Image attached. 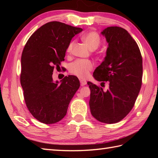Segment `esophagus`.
<instances>
[{
	"mask_svg": "<svg viewBox=\"0 0 158 158\" xmlns=\"http://www.w3.org/2000/svg\"><path fill=\"white\" fill-rule=\"evenodd\" d=\"M80 83H81V85H85V84H87L86 81H85V80H84V79H80Z\"/></svg>",
	"mask_w": 158,
	"mask_h": 158,
	"instance_id": "34e87169",
	"label": "esophagus"
}]
</instances>
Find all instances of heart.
I'll list each match as a JSON object with an SVG mask.
<instances>
[{
  "instance_id": "1",
  "label": "heart",
  "mask_w": 158,
  "mask_h": 158,
  "mask_svg": "<svg viewBox=\"0 0 158 158\" xmlns=\"http://www.w3.org/2000/svg\"><path fill=\"white\" fill-rule=\"evenodd\" d=\"M82 40L86 44V46L90 50H95L98 49L100 45L101 39L99 35L95 32H89L84 34L81 37ZM74 46V41L69 42L67 47V52L70 53ZM93 68V64L91 61L88 60H77L74 61L69 67V72L74 75L84 79L89 76L90 71Z\"/></svg>"
}]
</instances>
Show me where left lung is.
<instances>
[{
    "mask_svg": "<svg viewBox=\"0 0 158 158\" xmlns=\"http://www.w3.org/2000/svg\"><path fill=\"white\" fill-rule=\"evenodd\" d=\"M108 43L106 56L95 69L93 77L108 81L109 89L88 81L89 106L98 121L111 124L121 121L132 110L142 84V57L137 42L125 29L111 26L101 32Z\"/></svg>",
    "mask_w": 158,
    "mask_h": 158,
    "instance_id": "8db88e82",
    "label": "left lung"
}]
</instances>
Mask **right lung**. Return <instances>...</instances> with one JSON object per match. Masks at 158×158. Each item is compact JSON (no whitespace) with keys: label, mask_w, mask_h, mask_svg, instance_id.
Masks as SVG:
<instances>
[{"label":"right lung","mask_w":158,"mask_h":158,"mask_svg":"<svg viewBox=\"0 0 158 158\" xmlns=\"http://www.w3.org/2000/svg\"><path fill=\"white\" fill-rule=\"evenodd\" d=\"M82 28L59 21H51L39 28L26 42L21 55V85L29 111L42 123L60 121L80 86L74 75L53 81L55 68H60L68 44Z\"/></svg>","instance_id":"obj_1"}]
</instances>
